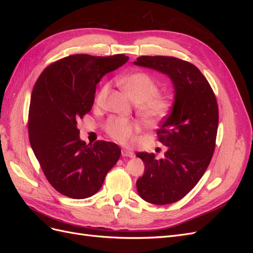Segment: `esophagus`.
Instances as JSON below:
<instances>
[{
    "label": "esophagus",
    "instance_id": "obj_1",
    "mask_svg": "<svg viewBox=\"0 0 253 253\" xmlns=\"http://www.w3.org/2000/svg\"><path fill=\"white\" fill-rule=\"evenodd\" d=\"M121 155L124 156V157H129V158H132V157H134V152H132V151H129V150H127V149H122L121 150Z\"/></svg>",
    "mask_w": 253,
    "mask_h": 253
}]
</instances>
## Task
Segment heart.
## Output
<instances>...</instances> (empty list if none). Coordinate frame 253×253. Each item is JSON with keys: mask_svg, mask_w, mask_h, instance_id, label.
<instances>
[{"mask_svg": "<svg viewBox=\"0 0 253 253\" xmlns=\"http://www.w3.org/2000/svg\"><path fill=\"white\" fill-rule=\"evenodd\" d=\"M119 82L137 102V111L143 121L150 125L158 124L170 114L174 100L171 95L158 93L159 84L148 73L136 72L125 76ZM111 84L103 83L95 96V103L102 105L109 95ZM103 128L113 140L121 144H132L139 125L122 117H111L104 122Z\"/></svg>", "mask_w": 253, "mask_h": 253, "instance_id": "obj_1", "label": "heart"}]
</instances>
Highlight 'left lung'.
Here are the masks:
<instances>
[{"label":"left lung","mask_w":253,"mask_h":253,"mask_svg":"<svg viewBox=\"0 0 253 253\" xmlns=\"http://www.w3.org/2000/svg\"><path fill=\"white\" fill-rule=\"evenodd\" d=\"M134 64L153 68L171 78L175 99L171 113L157 128L167 145L165 157L140 152L144 174L136 182L142 200L154 205L173 204L185 197L208 168L215 149L218 105L210 84L198 68L175 57L141 56Z\"/></svg>","instance_id":"obj_1"}]
</instances>
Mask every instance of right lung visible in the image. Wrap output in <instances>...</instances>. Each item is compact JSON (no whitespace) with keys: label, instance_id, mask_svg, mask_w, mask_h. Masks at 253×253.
<instances>
[{"label":"right lung","instance_id":"right-lung-1","mask_svg":"<svg viewBox=\"0 0 253 253\" xmlns=\"http://www.w3.org/2000/svg\"><path fill=\"white\" fill-rule=\"evenodd\" d=\"M128 60L125 55H72L49 64L30 98L28 135L48 182L71 198H86L100 190L121 151L114 142L80 140L77 124L90 112L97 84Z\"/></svg>","mask_w":253,"mask_h":253}]
</instances>
